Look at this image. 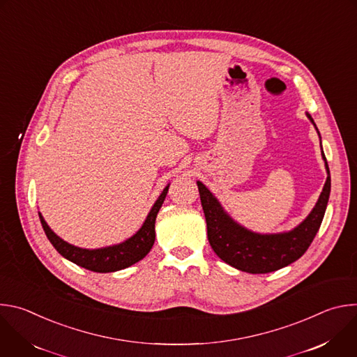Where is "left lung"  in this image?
<instances>
[{"label": "left lung", "mask_w": 357, "mask_h": 357, "mask_svg": "<svg viewBox=\"0 0 357 357\" xmlns=\"http://www.w3.org/2000/svg\"><path fill=\"white\" fill-rule=\"evenodd\" d=\"M307 116L314 123L311 114ZM322 157L328 171L324 190L310 216L288 233L257 234L241 227L222 209L209 189L197 181L208 238L225 263L250 274H267L296 261L308 250L321 227L331 193V174L324 151Z\"/></svg>", "instance_id": "1"}]
</instances>
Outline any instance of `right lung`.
Listing matches in <instances>:
<instances>
[{"label": "right lung", "mask_w": 357, "mask_h": 357, "mask_svg": "<svg viewBox=\"0 0 357 357\" xmlns=\"http://www.w3.org/2000/svg\"><path fill=\"white\" fill-rule=\"evenodd\" d=\"M167 186L162 193L160 195L158 200L154 203L151 212L148 213L142 227L128 240L124 243H120L117 245L112 247H105V248H97V250H86L80 248L76 245H72L66 241H63L61 237H58L52 230L49 229L46 222L39 213V219L42 223V227L45 230L46 237L49 241L52 243V245L56 248V251L68 259L69 261L94 271V273H113L119 271L123 268H127L137 261L142 260L149 250L154 245L155 241V219L157 215L162 206V203L165 200V196L168 193Z\"/></svg>", "instance_id": "1"}]
</instances>
